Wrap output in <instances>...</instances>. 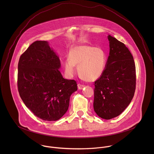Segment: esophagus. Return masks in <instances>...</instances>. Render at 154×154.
Segmentation results:
<instances>
[{"label": "esophagus", "mask_w": 154, "mask_h": 154, "mask_svg": "<svg viewBox=\"0 0 154 154\" xmlns=\"http://www.w3.org/2000/svg\"><path fill=\"white\" fill-rule=\"evenodd\" d=\"M78 89H82V88L85 87V85H82V84H78Z\"/></svg>", "instance_id": "obj_1"}]
</instances>
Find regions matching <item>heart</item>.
<instances>
[{
    "label": "heart",
    "mask_w": 154,
    "mask_h": 154,
    "mask_svg": "<svg viewBox=\"0 0 154 154\" xmlns=\"http://www.w3.org/2000/svg\"><path fill=\"white\" fill-rule=\"evenodd\" d=\"M107 63V56L101 48L89 45H77L71 48L68 58L63 63L66 75L72 77L78 65L79 76L87 81H94L103 73Z\"/></svg>",
    "instance_id": "b5f03b06"
}]
</instances>
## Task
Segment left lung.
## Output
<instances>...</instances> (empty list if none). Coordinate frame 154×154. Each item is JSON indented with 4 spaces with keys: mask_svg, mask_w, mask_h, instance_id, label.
<instances>
[{
    "mask_svg": "<svg viewBox=\"0 0 154 154\" xmlns=\"http://www.w3.org/2000/svg\"><path fill=\"white\" fill-rule=\"evenodd\" d=\"M110 53L103 75L95 81L94 109L102 119L119 116L129 105L136 89L133 56L124 43L108 35Z\"/></svg>",
    "mask_w": 154,
    "mask_h": 154,
    "instance_id": "8db88e82",
    "label": "left lung"
}]
</instances>
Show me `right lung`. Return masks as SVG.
<instances>
[{"label": "right lung", "instance_id": "1", "mask_svg": "<svg viewBox=\"0 0 154 154\" xmlns=\"http://www.w3.org/2000/svg\"><path fill=\"white\" fill-rule=\"evenodd\" d=\"M59 57L46 41H36L18 62V88L23 103L45 121H56L68 110L70 97L77 91L75 80L63 78Z\"/></svg>", "mask_w": 154, "mask_h": 154}]
</instances>
